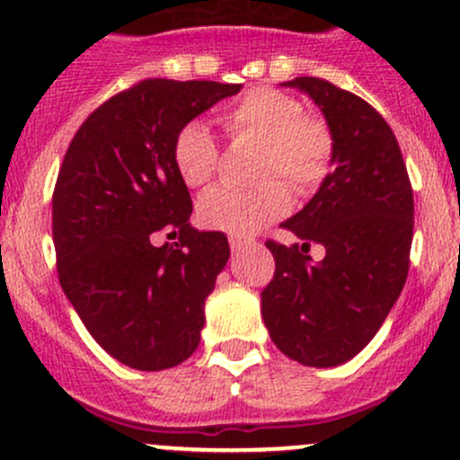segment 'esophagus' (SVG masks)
<instances>
[{
	"label": "esophagus",
	"instance_id": "1",
	"mask_svg": "<svg viewBox=\"0 0 460 460\" xmlns=\"http://www.w3.org/2000/svg\"><path fill=\"white\" fill-rule=\"evenodd\" d=\"M229 244H231V251H234V253H238V251H243V249H246V246L251 244V240L235 238V235H231V238H229Z\"/></svg>",
	"mask_w": 460,
	"mask_h": 460
}]
</instances>
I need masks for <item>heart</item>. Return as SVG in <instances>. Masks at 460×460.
Instances as JSON below:
<instances>
[{
  "label": "heart",
  "instance_id": "1",
  "mask_svg": "<svg viewBox=\"0 0 460 460\" xmlns=\"http://www.w3.org/2000/svg\"><path fill=\"white\" fill-rule=\"evenodd\" d=\"M222 125L235 141L262 145L260 181L269 185L258 191L214 187L202 193L198 220L207 229L249 238L291 209V191L282 180L299 196H311L331 176L335 137L326 120L304 112L299 99L288 92L249 90L222 114ZM172 158L187 187L205 185L217 167V145L207 125L200 120L182 125L173 137Z\"/></svg>",
  "mask_w": 460,
  "mask_h": 460
}]
</instances>
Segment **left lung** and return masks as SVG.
<instances>
[{
	"instance_id": "left-lung-1",
	"label": "left lung",
	"mask_w": 460,
	"mask_h": 460,
	"mask_svg": "<svg viewBox=\"0 0 460 460\" xmlns=\"http://www.w3.org/2000/svg\"><path fill=\"white\" fill-rule=\"evenodd\" d=\"M284 85L306 92L335 137V169L299 214L282 222L302 246L269 240L275 273L262 291L273 344L304 366L352 359L376 335L410 269L414 198L394 132L352 92L317 76ZM311 243L327 255L313 263Z\"/></svg>"
}]
</instances>
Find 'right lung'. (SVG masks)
<instances>
[{
  "instance_id": "1",
  "label": "right lung",
  "mask_w": 460,
  "mask_h": 460,
  "mask_svg": "<svg viewBox=\"0 0 460 460\" xmlns=\"http://www.w3.org/2000/svg\"><path fill=\"white\" fill-rule=\"evenodd\" d=\"M240 84L145 79L92 112L67 147L52 193V240L66 297L105 352L165 370L200 344L205 299L229 260L220 231L190 225L178 129ZM174 229L176 243L153 234Z\"/></svg>"
}]
</instances>
